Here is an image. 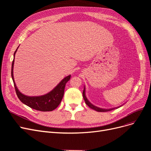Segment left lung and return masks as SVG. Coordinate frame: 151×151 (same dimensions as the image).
<instances>
[{
	"label": "left lung",
	"instance_id": "left-lung-1",
	"mask_svg": "<svg viewBox=\"0 0 151 151\" xmlns=\"http://www.w3.org/2000/svg\"><path fill=\"white\" fill-rule=\"evenodd\" d=\"M83 95V98H84V101H85L86 104L88 105V106L89 108H91V109H94L95 111H98V112L109 111L113 110V109H115L120 108V107H121V106H122H122H118V107H116V108H109V109H104V108H99V107L94 106V104H93L91 102H89V100L88 99V98H87V97H86V88H85V86H84V88Z\"/></svg>",
	"mask_w": 151,
	"mask_h": 151
}]
</instances>
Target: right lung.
<instances>
[{"instance_id": "obj_1", "label": "right lung", "mask_w": 151, "mask_h": 151, "mask_svg": "<svg viewBox=\"0 0 151 151\" xmlns=\"http://www.w3.org/2000/svg\"><path fill=\"white\" fill-rule=\"evenodd\" d=\"M17 48L16 49L14 53V60L12 63L11 68V76L18 98L19 99V100L22 103H24V104L27 105V106L31 108L36 109V110L42 111H51L54 110L60 104L62 101L63 96V94H64L65 84L70 80L71 76L68 75V76L65 77V78H63L58 84L55 88L46 94L38 96H29L23 94L17 89L13 75L14 57Z\"/></svg>"}]
</instances>
